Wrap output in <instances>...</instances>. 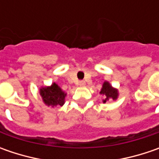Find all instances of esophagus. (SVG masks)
<instances>
[{
	"label": "esophagus",
	"instance_id": "esophagus-1",
	"mask_svg": "<svg viewBox=\"0 0 159 159\" xmlns=\"http://www.w3.org/2000/svg\"><path fill=\"white\" fill-rule=\"evenodd\" d=\"M85 84H86V82H85L84 80H80V81L79 82V85H80V87H84V86H85Z\"/></svg>",
	"mask_w": 159,
	"mask_h": 159
}]
</instances>
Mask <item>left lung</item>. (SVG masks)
<instances>
[{
  "mask_svg": "<svg viewBox=\"0 0 159 159\" xmlns=\"http://www.w3.org/2000/svg\"><path fill=\"white\" fill-rule=\"evenodd\" d=\"M100 94L105 95L104 100H102L103 102L110 101L111 99V100H117V98L119 96L118 89L112 88V86L108 81H105L102 84V88L101 91H100Z\"/></svg>",
  "mask_w": 159,
  "mask_h": 159,
  "instance_id": "1",
  "label": "left lung"
}]
</instances>
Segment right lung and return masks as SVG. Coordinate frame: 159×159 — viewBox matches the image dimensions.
Segmentation results:
<instances>
[{
  "mask_svg": "<svg viewBox=\"0 0 159 159\" xmlns=\"http://www.w3.org/2000/svg\"><path fill=\"white\" fill-rule=\"evenodd\" d=\"M40 95L44 103L48 106H63L66 93L61 89L57 84L53 83L50 87H44L40 89Z\"/></svg>",
  "mask_w": 159,
  "mask_h": 159,
  "instance_id": "add662e5",
  "label": "right lung"
}]
</instances>
